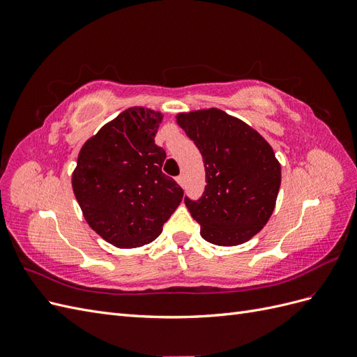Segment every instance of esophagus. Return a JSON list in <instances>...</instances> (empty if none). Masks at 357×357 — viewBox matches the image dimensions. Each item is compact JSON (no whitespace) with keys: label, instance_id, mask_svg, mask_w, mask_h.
I'll return each instance as SVG.
<instances>
[{"label":"esophagus","instance_id":"obj_1","mask_svg":"<svg viewBox=\"0 0 357 357\" xmlns=\"http://www.w3.org/2000/svg\"><path fill=\"white\" fill-rule=\"evenodd\" d=\"M176 180H177V183H178V185H180L181 188H185V185H186V181H185V176H178Z\"/></svg>","mask_w":357,"mask_h":357}]
</instances>
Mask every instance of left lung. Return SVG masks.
I'll list each match as a JSON object with an SVG mask.
<instances>
[{
    "label": "left lung",
    "mask_w": 357,
    "mask_h": 357,
    "mask_svg": "<svg viewBox=\"0 0 357 357\" xmlns=\"http://www.w3.org/2000/svg\"><path fill=\"white\" fill-rule=\"evenodd\" d=\"M197 144L207 186L198 201L185 198L201 236L215 245H238L261 231L275 208L282 167L256 129L223 110L177 114Z\"/></svg>",
    "instance_id": "obj_1"
}]
</instances>
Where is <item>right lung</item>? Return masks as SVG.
I'll return each instance as SVG.
<instances>
[{
    "mask_svg": "<svg viewBox=\"0 0 357 357\" xmlns=\"http://www.w3.org/2000/svg\"><path fill=\"white\" fill-rule=\"evenodd\" d=\"M164 114L131 107L105 123L80 149L73 190L86 222L116 247L156 240L183 199L162 172L165 150L155 144Z\"/></svg>",
    "mask_w": 357,
    "mask_h": 357,
    "instance_id": "right-lung-1",
    "label": "right lung"
}]
</instances>
